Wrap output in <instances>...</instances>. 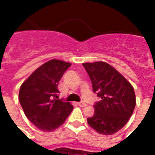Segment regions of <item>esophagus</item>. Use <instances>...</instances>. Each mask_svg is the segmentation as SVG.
I'll use <instances>...</instances> for the list:
<instances>
[{
	"mask_svg": "<svg viewBox=\"0 0 155 155\" xmlns=\"http://www.w3.org/2000/svg\"><path fill=\"white\" fill-rule=\"evenodd\" d=\"M78 104H79V106H80V107H85V106L87 105V104H85L84 101L79 102V103H78Z\"/></svg>",
	"mask_w": 155,
	"mask_h": 155,
	"instance_id": "esophagus-1",
	"label": "esophagus"
}]
</instances>
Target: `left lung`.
I'll return each mask as SVG.
<instances>
[{
	"instance_id": "8db88e82",
	"label": "left lung",
	"mask_w": 155,
	"mask_h": 155,
	"mask_svg": "<svg viewBox=\"0 0 155 155\" xmlns=\"http://www.w3.org/2000/svg\"><path fill=\"white\" fill-rule=\"evenodd\" d=\"M89 75L92 90L101 101L94 104L95 113L87 118L97 132L111 135L122 129L136 105L134 87L115 68L104 62L83 63Z\"/></svg>"
}]
</instances>
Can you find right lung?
Returning a JSON list of instances; mask_svg holds the SVG:
<instances>
[{
    "label": "right lung",
    "instance_id": "add662e5",
    "mask_svg": "<svg viewBox=\"0 0 155 155\" xmlns=\"http://www.w3.org/2000/svg\"><path fill=\"white\" fill-rule=\"evenodd\" d=\"M71 63L51 59L30 75L19 91V101L26 117L44 132L62 125L70 115L73 106L58 100V83Z\"/></svg>",
    "mask_w": 155,
    "mask_h": 155
}]
</instances>
